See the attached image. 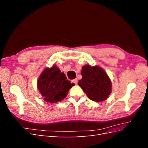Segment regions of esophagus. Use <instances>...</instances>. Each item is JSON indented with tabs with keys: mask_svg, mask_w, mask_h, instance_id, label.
<instances>
[{
	"mask_svg": "<svg viewBox=\"0 0 148 148\" xmlns=\"http://www.w3.org/2000/svg\"><path fill=\"white\" fill-rule=\"evenodd\" d=\"M72 82L73 83H75V84H77V83H78V79H77V78H75V79H73L72 80Z\"/></svg>",
	"mask_w": 148,
	"mask_h": 148,
	"instance_id": "34e87169",
	"label": "esophagus"
}]
</instances>
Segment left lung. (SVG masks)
<instances>
[{
  "label": "left lung",
  "mask_w": 148,
  "mask_h": 148,
  "mask_svg": "<svg viewBox=\"0 0 148 148\" xmlns=\"http://www.w3.org/2000/svg\"><path fill=\"white\" fill-rule=\"evenodd\" d=\"M82 79L78 85L89 99L95 102L105 101L110 95L112 84L105 71L99 66L87 65L82 67Z\"/></svg>",
  "instance_id": "1"
}]
</instances>
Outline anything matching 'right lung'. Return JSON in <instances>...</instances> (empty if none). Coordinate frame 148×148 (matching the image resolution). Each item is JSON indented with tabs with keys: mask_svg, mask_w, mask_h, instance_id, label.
<instances>
[{
	"mask_svg": "<svg viewBox=\"0 0 148 148\" xmlns=\"http://www.w3.org/2000/svg\"><path fill=\"white\" fill-rule=\"evenodd\" d=\"M66 79L56 65L44 70L38 82V88L44 101L53 104L64 99L69 89L74 86V83Z\"/></svg>",
	"mask_w": 148,
	"mask_h": 148,
	"instance_id": "add662e5",
	"label": "right lung"
}]
</instances>
